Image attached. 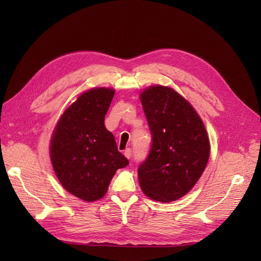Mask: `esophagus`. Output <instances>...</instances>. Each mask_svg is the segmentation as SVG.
I'll return each mask as SVG.
<instances>
[{
	"instance_id": "34e87169",
	"label": "esophagus",
	"mask_w": 261,
	"mask_h": 261,
	"mask_svg": "<svg viewBox=\"0 0 261 261\" xmlns=\"http://www.w3.org/2000/svg\"><path fill=\"white\" fill-rule=\"evenodd\" d=\"M131 154H132V151H131V149L130 148H127V149H125L124 150V156L129 159L130 157H131Z\"/></svg>"
}]
</instances>
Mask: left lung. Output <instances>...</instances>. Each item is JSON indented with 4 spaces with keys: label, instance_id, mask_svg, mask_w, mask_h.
<instances>
[{
    "label": "left lung",
    "instance_id": "1",
    "mask_svg": "<svg viewBox=\"0 0 261 261\" xmlns=\"http://www.w3.org/2000/svg\"><path fill=\"white\" fill-rule=\"evenodd\" d=\"M152 143L138 168L142 192L167 203L182 197L202 176L210 140L197 112L173 88L154 85L140 94Z\"/></svg>",
    "mask_w": 261,
    "mask_h": 261
}]
</instances>
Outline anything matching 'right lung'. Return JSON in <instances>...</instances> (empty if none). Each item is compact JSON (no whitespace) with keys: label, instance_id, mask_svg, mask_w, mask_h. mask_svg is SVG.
Wrapping results in <instances>:
<instances>
[{"label":"right lung","instance_id":"obj_1","mask_svg":"<svg viewBox=\"0 0 261 261\" xmlns=\"http://www.w3.org/2000/svg\"><path fill=\"white\" fill-rule=\"evenodd\" d=\"M113 96L114 90L104 87L83 93L60 116L53 134L55 174L66 191L86 202L102 198L115 171L129 165L104 125Z\"/></svg>","mask_w":261,"mask_h":261}]
</instances>
